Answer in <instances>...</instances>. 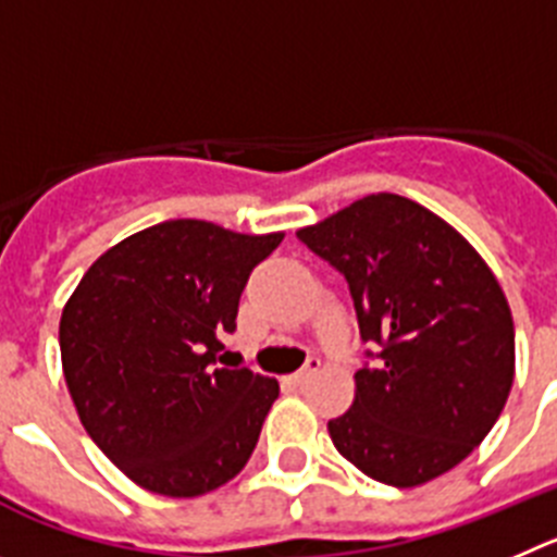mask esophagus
Here are the masks:
<instances>
[{"instance_id":"1","label":"esophagus","mask_w":557,"mask_h":557,"mask_svg":"<svg viewBox=\"0 0 557 557\" xmlns=\"http://www.w3.org/2000/svg\"><path fill=\"white\" fill-rule=\"evenodd\" d=\"M319 369H322V360H319V358H308V363H305L302 369H299V372L288 374V377H285V383L294 385V388H297V385L308 383V380L313 377V374L319 372Z\"/></svg>"}]
</instances>
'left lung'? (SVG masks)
<instances>
[{"label": "left lung", "instance_id": "8db88e82", "mask_svg": "<svg viewBox=\"0 0 557 557\" xmlns=\"http://www.w3.org/2000/svg\"><path fill=\"white\" fill-rule=\"evenodd\" d=\"M297 235L347 277L360 338L377 347L355 372L352 408L327 422L335 449L397 488L455 469L513 385V319L488 263L399 194H369Z\"/></svg>", "mask_w": 557, "mask_h": 557}]
</instances>
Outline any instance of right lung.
<instances>
[{"instance_id":"right-lung-1","label":"right lung","mask_w":557,"mask_h":557,"mask_svg":"<svg viewBox=\"0 0 557 557\" xmlns=\"http://www.w3.org/2000/svg\"><path fill=\"white\" fill-rule=\"evenodd\" d=\"M283 233L174 219L99 255L60 315L69 394L99 449L135 485L202 497L247 466L274 377L219 366L249 272ZM224 363V360H222Z\"/></svg>"}]
</instances>
